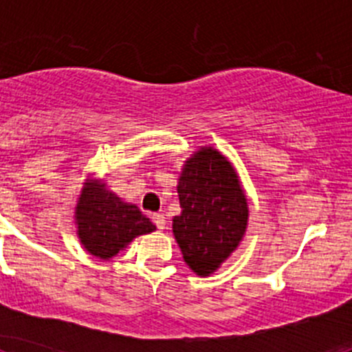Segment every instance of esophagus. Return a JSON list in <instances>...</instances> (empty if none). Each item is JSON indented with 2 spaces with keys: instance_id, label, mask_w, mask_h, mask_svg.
Segmentation results:
<instances>
[{
  "instance_id": "obj_1",
  "label": "esophagus",
  "mask_w": 352,
  "mask_h": 352,
  "mask_svg": "<svg viewBox=\"0 0 352 352\" xmlns=\"http://www.w3.org/2000/svg\"><path fill=\"white\" fill-rule=\"evenodd\" d=\"M151 219H153L155 226H157L158 229H166V223H167L166 214H164V213H155L153 217H151Z\"/></svg>"
}]
</instances>
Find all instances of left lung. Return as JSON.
Listing matches in <instances>:
<instances>
[{"label": "left lung", "mask_w": 352, "mask_h": 352, "mask_svg": "<svg viewBox=\"0 0 352 352\" xmlns=\"http://www.w3.org/2000/svg\"><path fill=\"white\" fill-rule=\"evenodd\" d=\"M182 213L173 219L174 238L194 273L210 276L243 239L248 204L234 167L211 146L195 151L178 182Z\"/></svg>", "instance_id": "8db88e82"}]
</instances>
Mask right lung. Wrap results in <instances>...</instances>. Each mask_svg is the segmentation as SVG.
Returning a JSON list of instances; mask_svg holds the SVG:
<instances>
[{"label":"right lung","mask_w":352,"mask_h":352,"mask_svg":"<svg viewBox=\"0 0 352 352\" xmlns=\"http://www.w3.org/2000/svg\"><path fill=\"white\" fill-rule=\"evenodd\" d=\"M80 243L98 259H113L133 238L155 231L135 204L123 203L105 183L88 179L76 206Z\"/></svg>","instance_id":"right-lung-1"}]
</instances>
